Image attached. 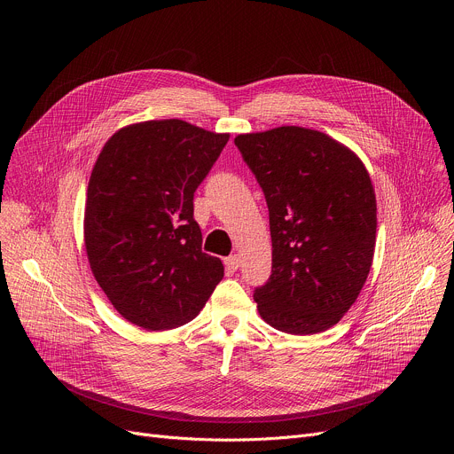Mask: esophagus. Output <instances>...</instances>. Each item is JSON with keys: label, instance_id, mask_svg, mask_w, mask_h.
<instances>
[{"label": "esophagus", "instance_id": "1", "mask_svg": "<svg viewBox=\"0 0 454 454\" xmlns=\"http://www.w3.org/2000/svg\"><path fill=\"white\" fill-rule=\"evenodd\" d=\"M224 264H226V270L237 271L239 266H240V256H239V254H230V256L226 258V261H224Z\"/></svg>", "mask_w": 454, "mask_h": 454}]
</instances>
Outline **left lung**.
<instances>
[{
    "label": "left lung",
    "instance_id": "left-lung-1",
    "mask_svg": "<svg viewBox=\"0 0 454 454\" xmlns=\"http://www.w3.org/2000/svg\"><path fill=\"white\" fill-rule=\"evenodd\" d=\"M270 208L273 271L254 291L261 317L307 336L334 327L373 261L377 203L361 158L298 125L235 137Z\"/></svg>",
    "mask_w": 454,
    "mask_h": 454
}]
</instances>
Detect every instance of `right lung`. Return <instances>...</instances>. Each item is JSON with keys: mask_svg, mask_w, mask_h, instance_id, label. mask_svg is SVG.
<instances>
[{"mask_svg": "<svg viewBox=\"0 0 454 454\" xmlns=\"http://www.w3.org/2000/svg\"><path fill=\"white\" fill-rule=\"evenodd\" d=\"M230 140L179 118L129 123L104 144L88 183L84 246L116 312L145 331L196 317L224 277L203 253L193 192Z\"/></svg>", "mask_w": 454, "mask_h": 454, "instance_id": "obj_1", "label": "right lung"}]
</instances>
